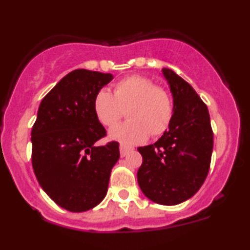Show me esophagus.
I'll return each mask as SVG.
<instances>
[{
  "instance_id": "obj_1",
  "label": "esophagus",
  "mask_w": 250,
  "mask_h": 250,
  "mask_svg": "<svg viewBox=\"0 0 250 250\" xmlns=\"http://www.w3.org/2000/svg\"><path fill=\"white\" fill-rule=\"evenodd\" d=\"M131 150H133V149H131L130 147H127V146H125V145L120 146V154H121V157L127 156L128 153H130Z\"/></svg>"
}]
</instances>
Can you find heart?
<instances>
[{
  "instance_id": "obj_1",
  "label": "heart",
  "mask_w": 250,
  "mask_h": 250,
  "mask_svg": "<svg viewBox=\"0 0 250 250\" xmlns=\"http://www.w3.org/2000/svg\"><path fill=\"white\" fill-rule=\"evenodd\" d=\"M94 114L105 128L115 127L123 111L128 121L110 131V139L134 145L146 137H157L167 130L173 117V102L165 88L150 79L133 75L116 82L113 94L100 90L94 97Z\"/></svg>"
}]
</instances>
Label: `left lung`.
Wrapping results in <instances>:
<instances>
[{"mask_svg": "<svg viewBox=\"0 0 250 250\" xmlns=\"http://www.w3.org/2000/svg\"><path fill=\"white\" fill-rule=\"evenodd\" d=\"M162 74L173 95L169 129L154 145L139 147L142 166L137 182L155 203L175 206L201 188L210 167L213 130L207 105L193 87L168 68Z\"/></svg>", "mask_w": 250, "mask_h": 250, "instance_id": "1", "label": "left lung"}]
</instances>
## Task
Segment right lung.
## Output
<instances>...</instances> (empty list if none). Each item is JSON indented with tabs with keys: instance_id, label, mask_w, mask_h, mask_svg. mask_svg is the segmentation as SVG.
I'll return each instance as SVG.
<instances>
[{
	"instance_id": "right-lung-1",
	"label": "right lung",
	"mask_w": 250,
	"mask_h": 250,
	"mask_svg": "<svg viewBox=\"0 0 250 250\" xmlns=\"http://www.w3.org/2000/svg\"><path fill=\"white\" fill-rule=\"evenodd\" d=\"M113 77L73 70L43 97L31 130V162L40 186L56 205L74 213L104 199L120 157L115 141L95 146L105 129L94 114V97Z\"/></svg>"
}]
</instances>
